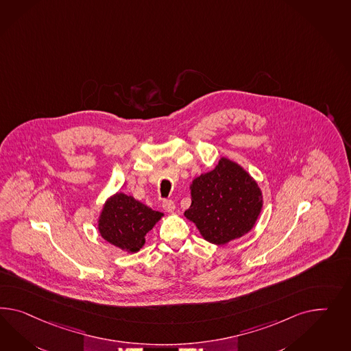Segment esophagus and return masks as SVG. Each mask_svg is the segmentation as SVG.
<instances>
[{
	"label": "esophagus",
	"instance_id": "obj_1",
	"mask_svg": "<svg viewBox=\"0 0 351 351\" xmlns=\"http://www.w3.org/2000/svg\"><path fill=\"white\" fill-rule=\"evenodd\" d=\"M162 208L165 209V212H167V213H172L175 210V203L171 199L163 200Z\"/></svg>",
	"mask_w": 351,
	"mask_h": 351
}]
</instances>
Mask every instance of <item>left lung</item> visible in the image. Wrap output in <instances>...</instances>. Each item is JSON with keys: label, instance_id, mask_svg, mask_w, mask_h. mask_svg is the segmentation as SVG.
<instances>
[{"label": "left lung", "instance_id": "8db88e82", "mask_svg": "<svg viewBox=\"0 0 351 351\" xmlns=\"http://www.w3.org/2000/svg\"><path fill=\"white\" fill-rule=\"evenodd\" d=\"M191 206L184 216L216 245L244 237L256 225L263 206L256 181L237 162L222 157L216 167L190 185Z\"/></svg>", "mask_w": 351, "mask_h": 351}]
</instances>
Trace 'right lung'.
I'll return each instance as SVG.
<instances>
[{
	"mask_svg": "<svg viewBox=\"0 0 351 351\" xmlns=\"http://www.w3.org/2000/svg\"><path fill=\"white\" fill-rule=\"evenodd\" d=\"M163 213L147 207L139 200L116 193L106 200L98 217V231L106 241L128 253H136L145 243V235Z\"/></svg>",
	"mask_w": 351,
	"mask_h": 351,
	"instance_id": "obj_1",
	"label": "right lung"
}]
</instances>
